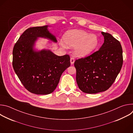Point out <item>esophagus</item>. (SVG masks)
Masks as SVG:
<instances>
[{"label":"esophagus","instance_id":"1","mask_svg":"<svg viewBox=\"0 0 133 133\" xmlns=\"http://www.w3.org/2000/svg\"><path fill=\"white\" fill-rule=\"evenodd\" d=\"M70 64H71V65H72L74 63V62H75V59H74V58H70Z\"/></svg>","mask_w":133,"mask_h":133}]
</instances>
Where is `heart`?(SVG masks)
Instances as JSON below:
<instances>
[{
    "label": "heart",
    "mask_w": 133,
    "mask_h": 133,
    "mask_svg": "<svg viewBox=\"0 0 133 133\" xmlns=\"http://www.w3.org/2000/svg\"><path fill=\"white\" fill-rule=\"evenodd\" d=\"M61 44L67 48H74V52L78 57H85L95 50L99 42L95 34H90L80 29H71L66 31Z\"/></svg>",
    "instance_id": "1"
}]
</instances>
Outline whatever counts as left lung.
<instances>
[{
	"mask_svg": "<svg viewBox=\"0 0 133 133\" xmlns=\"http://www.w3.org/2000/svg\"><path fill=\"white\" fill-rule=\"evenodd\" d=\"M104 43L99 49L74 63L76 82L84 92L96 94L107 90L115 81L123 62L120 42L110 34L102 32Z\"/></svg>",
	"mask_w": 133,
	"mask_h": 133,
	"instance_id": "8db88e82",
	"label": "left lung"
}]
</instances>
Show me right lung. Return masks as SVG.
I'll return each mask as SVG.
<instances>
[{"instance_id":"right-lung-1","label":"right lung","mask_w":133,"mask_h":133,"mask_svg":"<svg viewBox=\"0 0 133 133\" xmlns=\"http://www.w3.org/2000/svg\"><path fill=\"white\" fill-rule=\"evenodd\" d=\"M48 27L46 25L26 29L15 44L12 51V66L18 77L26 89L37 95L52 92L62 74L70 65L68 55L58 56L48 49H34L39 37L57 42Z\"/></svg>"}]
</instances>
